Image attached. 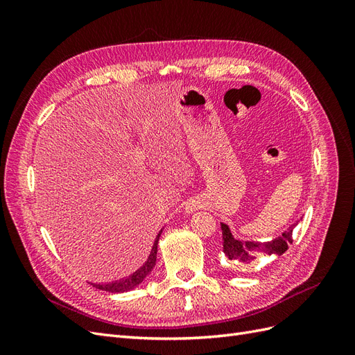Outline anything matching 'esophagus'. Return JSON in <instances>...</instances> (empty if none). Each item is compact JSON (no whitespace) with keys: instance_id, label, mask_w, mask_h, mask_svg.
I'll return each instance as SVG.
<instances>
[{"instance_id":"esophagus-1","label":"esophagus","mask_w":355,"mask_h":355,"mask_svg":"<svg viewBox=\"0 0 355 355\" xmlns=\"http://www.w3.org/2000/svg\"><path fill=\"white\" fill-rule=\"evenodd\" d=\"M200 207H201V206H200V202H198V201H191V202L188 204V207H187V209H188L189 211H192V210L200 209Z\"/></svg>"}]
</instances>
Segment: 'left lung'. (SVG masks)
I'll return each mask as SVG.
<instances>
[{"label": "left lung", "mask_w": 355, "mask_h": 355, "mask_svg": "<svg viewBox=\"0 0 355 355\" xmlns=\"http://www.w3.org/2000/svg\"><path fill=\"white\" fill-rule=\"evenodd\" d=\"M222 228V240H223V253L231 262L237 268L250 266L256 262V259L262 254L266 256H282L287 249L288 244L293 243V228L292 225L286 232H283L280 237L266 241V243H252V241H239L232 237V234L228 228V225L220 223Z\"/></svg>", "instance_id": "1"}]
</instances>
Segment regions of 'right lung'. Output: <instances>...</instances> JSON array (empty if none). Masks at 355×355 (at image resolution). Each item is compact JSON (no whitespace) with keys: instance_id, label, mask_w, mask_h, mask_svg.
I'll use <instances>...</instances> for the list:
<instances>
[{"instance_id":"obj_1","label":"right lung","mask_w":355,"mask_h":355,"mask_svg":"<svg viewBox=\"0 0 355 355\" xmlns=\"http://www.w3.org/2000/svg\"><path fill=\"white\" fill-rule=\"evenodd\" d=\"M159 235H161V231L158 232L157 239L154 241V245H153V250H151V254H149L146 263L141 268V270L136 271L132 277H127V278H123V280L120 282H114V283H108V284H94L93 286L96 288H101V290H105V292H111V293H118V292H127V290L130 288H135L137 284H141L145 277L153 271V268L155 266V261H157V247H158V240H159Z\"/></svg>"}]
</instances>
